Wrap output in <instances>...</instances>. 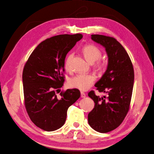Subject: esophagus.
<instances>
[{"mask_svg":"<svg viewBox=\"0 0 154 154\" xmlns=\"http://www.w3.org/2000/svg\"><path fill=\"white\" fill-rule=\"evenodd\" d=\"M86 96V95H85V94L83 92H81V97H85Z\"/></svg>","mask_w":154,"mask_h":154,"instance_id":"obj_1","label":"esophagus"}]
</instances>
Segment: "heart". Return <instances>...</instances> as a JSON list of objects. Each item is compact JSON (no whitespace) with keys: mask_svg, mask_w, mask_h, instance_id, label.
I'll return each mask as SVG.
<instances>
[{"mask_svg":"<svg viewBox=\"0 0 154 154\" xmlns=\"http://www.w3.org/2000/svg\"><path fill=\"white\" fill-rule=\"evenodd\" d=\"M82 52L85 58L90 63H92L97 61L101 57V50L94 45H86L82 49ZM73 57V54L70 53L67 55L65 60V68L69 70L71 68V61ZM102 63L98 62L97 63V67H101ZM96 80V77L93 74H80L70 79L69 84L71 87L78 88L80 91H86L89 88Z\"/></svg>","mask_w":154,"mask_h":154,"instance_id":"obj_1","label":"heart"}]
</instances>
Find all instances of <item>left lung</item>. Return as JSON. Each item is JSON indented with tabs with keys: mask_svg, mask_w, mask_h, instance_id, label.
<instances>
[{
	"mask_svg": "<svg viewBox=\"0 0 154 154\" xmlns=\"http://www.w3.org/2000/svg\"><path fill=\"white\" fill-rule=\"evenodd\" d=\"M91 39L105 48L108 66L95 84L96 89L106 95L100 97L93 91L88 93L95 103L88 114V122L96 131L106 133L118 127L128 113L134 82V68L127 51L113 37L92 35Z\"/></svg>",
	"mask_w": 154,
	"mask_h": 154,
	"instance_id": "obj_1",
	"label": "left lung"
}]
</instances>
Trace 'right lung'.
I'll return each instance as SVG.
<instances>
[{"instance_id":"add662e5","label":"right lung","mask_w":154,"mask_h":154,"mask_svg":"<svg viewBox=\"0 0 154 154\" xmlns=\"http://www.w3.org/2000/svg\"><path fill=\"white\" fill-rule=\"evenodd\" d=\"M82 34L60 35L46 39L37 46L26 62L22 73L24 104L36 126L51 132L66 122L69 107L79 99L77 88L57 92L63 85L65 58Z\"/></svg>"}]
</instances>
